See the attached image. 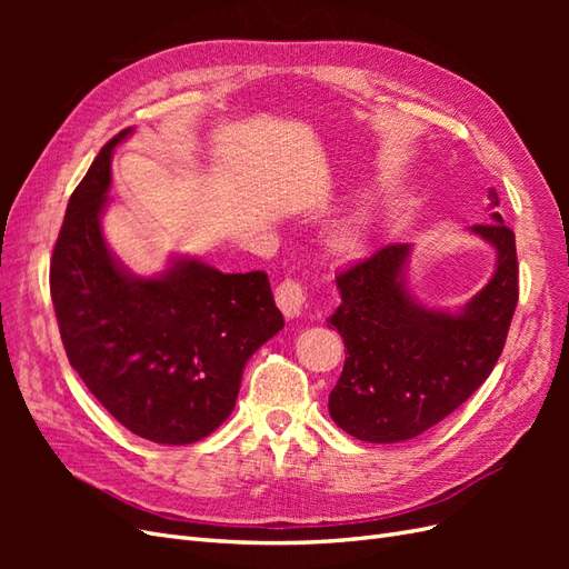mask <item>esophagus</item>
Listing matches in <instances>:
<instances>
[{
  "label": "esophagus",
  "mask_w": 569,
  "mask_h": 569,
  "mask_svg": "<svg viewBox=\"0 0 569 569\" xmlns=\"http://www.w3.org/2000/svg\"><path fill=\"white\" fill-rule=\"evenodd\" d=\"M274 301H278L280 311L287 318H297L303 311V303H306V289L299 280L295 278H284L278 289H274Z\"/></svg>",
  "instance_id": "obj_1"
}]
</instances>
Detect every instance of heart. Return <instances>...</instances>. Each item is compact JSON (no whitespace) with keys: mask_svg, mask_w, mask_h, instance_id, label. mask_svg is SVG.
<instances>
[{"mask_svg":"<svg viewBox=\"0 0 569 569\" xmlns=\"http://www.w3.org/2000/svg\"><path fill=\"white\" fill-rule=\"evenodd\" d=\"M366 239H368V228H366V220L363 218H351L347 222H341L337 226L327 239V247H330L332 253L341 256V258H353L366 247Z\"/></svg>","mask_w":569,"mask_h":569,"instance_id":"obj_1","label":"heart"}]
</instances>
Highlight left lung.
Returning a JSON list of instances; mask_svg holds the SVG:
<instances>
[{
	"label": "left lung",
	"instance_id": "1",
	"mask_svg": "<svg viewBox=\"0 0 569 569\" xmlns=\"http://www.w3.org/2000/svg\"><path fill=\"white\" fill-rule=\"evenodd\" d=\"M491 222L472 232L496 247L491 282L460 313L429 311L403 282L408 244H387L337 274L341 303L330 325L347 347L330 393V416L343 432L396 443L427 432L485 385L506 347L518 306L515 232L489 192Z\"/></svg>",
	"mask_w": 569,
	"mask_h": 569
}]
</instances>
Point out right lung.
Masks as SVG:
<instances>
[{
    "label": "right lung",
    "instance_id": "add662e5",
    "mask_svg": "<svg viewBox=\"0 0 569 569\" xmlns=\"http://www.w3.org/2000/svg\"><path fill=\"white\" fill-rule=\"evenodd\" d=\"M101 147L68 199L49 263L51 303L68 363L132 435L194 443L228 420L247 360L284 327L263 270L226 274L178 261L161 278L118 268L99 216L111 184Z\"/></svg>",
    "mask_w": 569,
    "mask_h": 569
}]
</instances>
